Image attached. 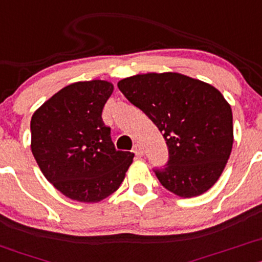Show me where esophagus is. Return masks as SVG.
<instances>
[{
  "mask_svg": "<svg viewBox=\"0 0 262 262\" xmlns=\"http://www.w3.org/2000/svg\"><path fill=\"white\" fill-rule=\"evenodd\" d=\"M132 152H134L136 156L141 157L143 156V150L141 147V145H139V143H136V145H134V148H132Z\"/></svg>",
  "mask_w": 262,
  "mask_h": 262,
  "instance_id": "obj_1",
  "label": "esophagus"
}]
</instances>
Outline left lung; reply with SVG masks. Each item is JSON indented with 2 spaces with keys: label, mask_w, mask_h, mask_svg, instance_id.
<instances>
[{
  "label": "left lung",
  "mask_w": 262,
  "mask_h": 262,
  "mask_svg": "<svg viewBox=\"0 0 262 262\" xmlns=\"http://www.w3.org/2000/svg\"><path fill=\"white\" fill-rule=\"evenodd\" d=\"M117 86L162 132L168 161L154 168L162 186L184 199L212 187L233 143L231 106L221 92L176 72L131 76Z\"/></svg>",
  "instance_id": "obj_1"
}]
</instances>
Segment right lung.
<instances>
[{
    "label": "right lung",
    "instance_id": "obj_1",
    "mask_svg": "<svg viewBox=\"0 0 262 262\" xmlns=\"http://www.w3.org/2000/svg\"><path fill=\"white\" fill-rule=\"evenodd\" d=\"M114 91L102 80L63 87L31 119V150L38 167L66 198L98 202L125 179L134 154L117 151L102 110Z\"/></svg>",
    "mask_w": 262,
    "mask_h": 262
}]
</instances>
